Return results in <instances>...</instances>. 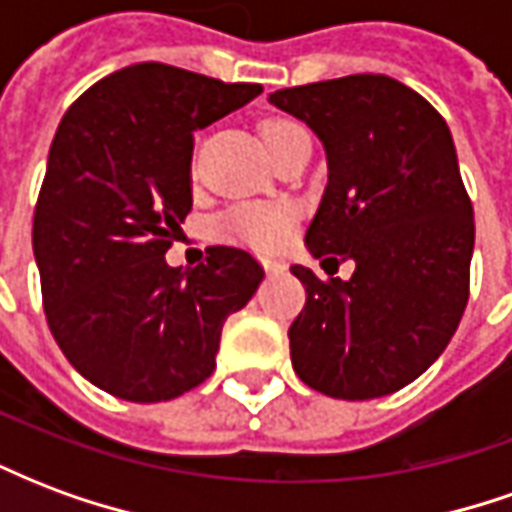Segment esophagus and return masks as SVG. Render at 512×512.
Listing matches in <instances>:
<instances>
[{"mask_svg":"<svg viewBox=\"0 0 512 512\" xmlns=\"http://www.w3.org/2000/svg\"><path fill=\"white\" fill-rule=\"evenodd\" d=\"M263 268H266L268 274H285L288 271L285 260H277V257H263Z\"/></svg>","mask_w":512,"mask_h":512,"instance_id":"esophagus-1","label":"esophagus"}]
</instances>
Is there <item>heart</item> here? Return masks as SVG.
<instances>
[{"label": "heart", "mask_w": 512, "mask_h": 512, "mask_svg": "<svg viewBox=\"0 0 512 512\" xmlns=\"http://www.w3.org/2000/svg\"><path fill=\"white\" fill-rule=\"evenodd\" d=\"M299 128L290 120H268L263 126V139L268 150L277 145L282 136ZM293 208L285 202H244L224 213L219 222V233L238 244L255 249H279L290 241L293 233Z\"/></svg>", "instance_id": "obj_1"}]
</instances>
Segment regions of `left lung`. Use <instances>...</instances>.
<instances>
[{
  "label": "left lung",
  "mask_w": 512,
  "mask_h": 512,
  "mask_svg": "<svg viewBox=\"0 0 512 512\" xmlns=\"http://www.w3.org/2000/svg\"><path fill=\"white\" fill-rule=\"evenodd\" d=\"M268 101L326 150L329 183L304 244L354 260L323 282L290 266L307 304L290 326L296 376L337 400L392 395L428 370L469 301L474 211L444 117L381 73L288 87Z\"/></svg>",
  "instance_id": "1"
}]
</instances>
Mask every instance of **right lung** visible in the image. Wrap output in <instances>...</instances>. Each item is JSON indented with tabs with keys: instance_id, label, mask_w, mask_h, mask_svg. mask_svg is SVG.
Listing matches in <instances>:
<instances>
[{
	"instance_id": "right-lung-1",
	"label": "right lung",
	"mask_w": 512,
	"mask_h": 512,
	"mask_svg": "<svg viewBox=\"0 0 512 512\" xmlns=\"http://www.w3.org/2000/svg\"><path fill=\"white\" fill-rule=\"evenodd\" d=\"M263 93L161 62L95 82L65 112L40 186L32 249L54 340L90 384L161 403L211 376L222 326L263 266L235 246L172 268L191 211L194 131Z\"/></svg>"
}]
</instances>
